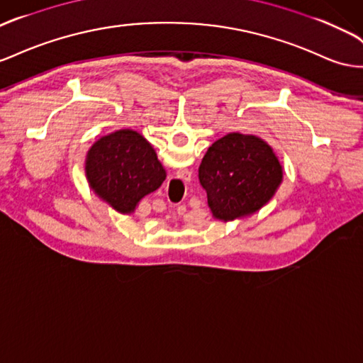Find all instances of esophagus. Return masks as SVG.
<instances>
[{
  "label": "esophagus",
  "instance_id": "obj_1",
  "mask_svg": "<svg viewBox=\"0 0 363 363\" xmlns=\"http://www.w3.org/2000/svg\"><path fill=\"white\" fill-rule=\"evenodd\" d=\"M180 179H182V180H174L175 189H179L183 183H186V182H188V180L191 179V172H188V171H183V172H182V177H180Z\"/></svg>",
  "mask_w": 363,
  "mask_h": 363
}]
</instances>
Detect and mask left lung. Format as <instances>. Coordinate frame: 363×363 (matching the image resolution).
Here are the masks:
<instances>
[{
    "label": "left lung",
    "instance_id": "obj_1",
    "mask_svg": "<svg viewBox=\"0 0 363 363\" xmlns=\"http://www.w3.org/2000/svg\"><path fill=\"white\" fill-rule=\"evenodd\" d=\"M199 179L213 217L228 221L266 204L282 180V169L266 142L230 133L212 143L201 160Z\"/></svg>",
    "mask_w": 363,
    "mask_h": 363
}]
</instances>
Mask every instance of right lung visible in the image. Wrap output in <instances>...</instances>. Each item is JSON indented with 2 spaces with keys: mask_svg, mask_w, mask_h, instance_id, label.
<instances>
[{
  "mask_svg": "<svg viewBox=\"0 0 363 363\" xmlns=\"http://www.w3.org/2000/svg\"><path fill=\"white\" fill-rule=\"evenodd\" d=\"M86 179L116 211L131 213L146 194L160 188L166 172L152 146L133 130L97 140L86 155Z\"/></svg>",
  "mask_w": 363,
  "mask_h": 363,
  "instance_id": "obj_1",
  "label": "right lung"
}]
</instances>
